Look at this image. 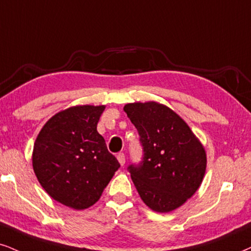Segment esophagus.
I'll list each match as a JSON object with an SVG mask.
<instances>
[{"label":"esophagus","instance_id":"obj_1","mask_svg":"<svg viewBox=\"0 0 251 251\" xmlns=\"http://www.w3.org/2000/svg\"><path fill=\"white\" fill-rule=\"evenodd\" d=\"M117 160H119V163L121 164V165H125V163H126V154L123 153V152H121V153H119L117 154Z\"/></svg>","mask_w":251,"mask_h":251}]
</instances>
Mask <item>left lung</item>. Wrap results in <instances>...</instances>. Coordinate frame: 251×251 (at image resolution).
<instances>
[{"label":"left lung","mask_w":251,"mask_h":251,"mask_svg":"<svg viewBox=\"0 0 251 251\" xmlns=\"http://www.w3.org/2000/svg\"><path fill=\"white\" fill-rule=\"evenodd\" d=\"M123 109L143 147V160L128 168L141 199L154 212L178 208L202 182L205 148L187 123L162 103L135 102Z\"/></svg>","instance_id":"left-lung-1"}]
</instances>
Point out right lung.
Returning <instances> with one entry per match:
<instances>
[{"label": "right lung", "instance_id": "add662e5", "mask_svg": "<svg viewBox=\"0 0 251 251\" xmlns=\"http://www.w3.org/2000/svg\"><path fill=\"white\" fill-rule=\"evenodd\" d=\"M106 106H75L45 123L32 152L33 171L46 193L73 209L100 199L120 168L97 126Z\"/></svg>", "mask_w": 251, "mask_h": 251}]
</instances>
